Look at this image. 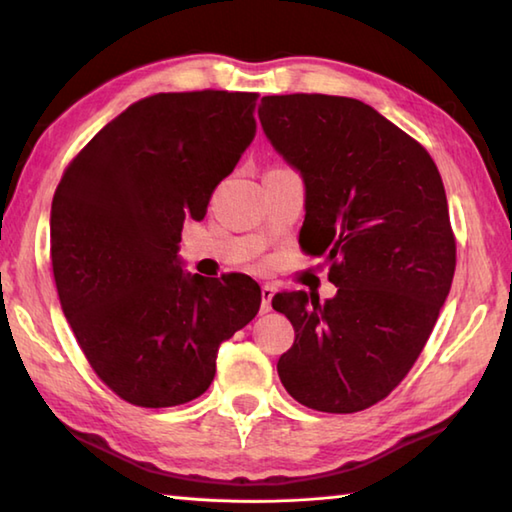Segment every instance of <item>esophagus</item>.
Listing matches in <instances>:
<instances>
[{"label": "esophagus", "mask_w": 512, "mask_h": 512, "mask_svg": "<svg viewBox=\"0 0 512 512\" xmlns=\"http://www.w3.org/2000/svg\"><path fill=\"white\" fill-rule=\"evenodd\" d=\"M274 294H276V287L274 285L265 283L263 287H260V312H263V314L272 312V298H274Z\"/></svg>", "instance_id": "obj_1"}]
</instances>
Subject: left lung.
I'll return each instance as SVG.
<instances>
[{
  "label": "left lung",
  "mask_w": 512,
  "mask_h": 512,
  "mask_svg": "<svg viewBox=\"0 0 512 512\" xmlns=\"http://www.w3.org/2000/svg\"><path fill=\"white\" fill-rule=\"evenodd\" d=\"M260 127L305 185L303 247L330 263L334 298L274 296L296 341L278 359L303 406L347 414L397 388L421 354L455 276V236L430 153L370 104L267 95Z\"/></svg>",
  "instance_id": "obj_1"
}]
</instances>
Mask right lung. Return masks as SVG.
Listing matches in <instances>:
<instances>
[{
  "label": "right lung",
  "mask_w": 512,
  "mask_h": 512,
  "mask_svg": "<svg viewBox=\"0 0 512 512\" xmlns=\"http://www.w3.org/2000/svg\"><path fill=\"white\" fill-rule=\"evenodd\" d=\"M256 93H158L131 104L64 171L51 260L66 321L95 374L133 406L194 401L218 347L252 321L249 276L182 269L180 234L256 136Z\"/></svg>",
  "instance_id": "add662e5"
}]
</instances>
